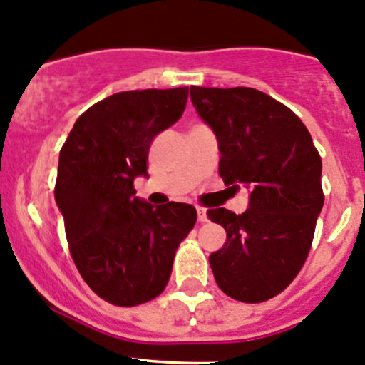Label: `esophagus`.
Returning a JSON list of instances; mask_svg holds the SVG:
<instances>
[{
  "label": "esophagus",
  "mask_w": 365,
  "mask_h": 365,
  "mask_svg": "<svg viewBox=\"0 0 365 365\" xmlns=\"http://www.w3.org/2000/svg\"><path fill=\"white\" fill-rule=\"evenodd\" d=\"M197 220L201 222V224L208 220V213H206L205 208H197Z\"/></svg>",
  "instance_id": "34e87169"
}]
</instances>
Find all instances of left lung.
Returning <instances> with one entry per match:
<instances>
[{
    "mask_svg": "<svg viewBox=\"0 0 365 365\" xmlns=\"http://www.w3.org/2000/svg\"><path fill=\"white\" fill-rule=\"evenodd\" d=\"M190 99L217 138L224 183L250 194L245 213L208 212L227 232L210 255L215 282L236 301H267L290 285L312 248L322 159L301 118L264 92L190 87Z\"/></svg>",
    "mask_w": 365,
    "mask_h": 365,
    "instance_id": "left-lung-1",
    "label": "left lung"
}]
</instances>
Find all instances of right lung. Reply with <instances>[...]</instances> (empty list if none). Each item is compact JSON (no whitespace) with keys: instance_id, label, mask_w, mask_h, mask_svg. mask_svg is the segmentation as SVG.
Returning a JSON list of instances; mask_svg holds the SVG:
<instances>
[{"instance_id":"1","label":"right lung","mask_w":365,"mask_h":365,"mask_svg":"<svg viewBox=\"0 0 365 365\" xmlns=\"http://www.w3.org/2000/svg\"><path fill=\"white\" fill-rule=\"evenodd\" d=\"M189 87L125 91L76 118L59 153L56 202L75 266L115 306H138L170 282L180 241L194 227L192 205L152 206L133 183L147 178L153 138L185 110Z\"/></svg>"}]
</instances>
